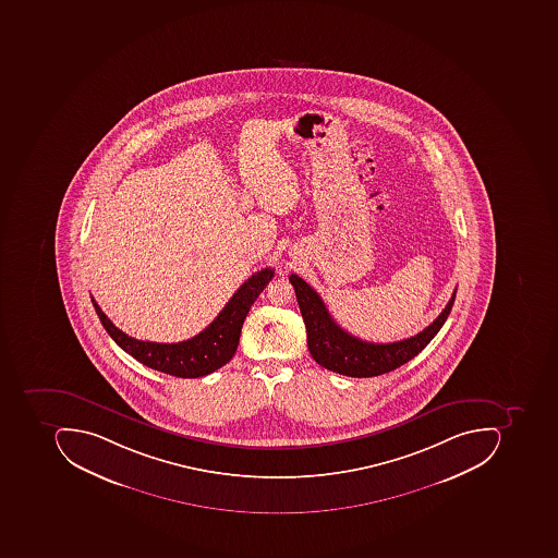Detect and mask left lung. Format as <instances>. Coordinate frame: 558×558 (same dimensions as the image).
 <instances>
[{"instance_id": "1", "label": "left lung", "mask_w": 558, "mask_h": 558, "mask_svg": "<svg viewBox=\"0 0 558 558\" xmlns=\"http://www.w3.org/2000/svg\"><path fill=\"white\" fill-rule=\"evenodd\" d=\"M306 327V343L317 364L347 377L383 376L414 359L441 330L454 303V290L439 317L411 339L392 343L364 342L333 322L324 300L299 275H290Z\"/></svg>"}]
</instances>
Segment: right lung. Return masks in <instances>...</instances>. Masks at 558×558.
Listing matches in <instances>:
<instances>
[{
	"label": "right lung",
	"instance_id": "add662e5",
	"mask_svg": "<svg viewBox=\"0 0 558 558\" xmlns=\"http://www.w3.org/2000/svg\"><path fill=\"white\" fill-rule=\"evenodd\" d=\"M275 270L265 268L244 281L218 317L193 339L178 343L144 342L129 337L107 318L92 296V305L99 315L107 333L124 352L154 371L165 372L181 379L208 376L233 359L240 343L241 327L255 300L270 283Z\"/></svg>",
	"mask_w": 558,
	"mask_h": 558
}]
</instances>
